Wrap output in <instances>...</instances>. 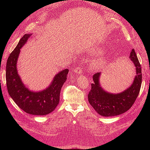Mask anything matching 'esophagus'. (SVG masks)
Segmentation results:
<instances>
[{
  "instance_id": "1",
  "label": "esophagus",
  "mask_w": 150,
  "mask_h": 150,
  "mask_svg": "<svg viewBox=\"0 0 150 150\" xmlns=\"http://www.w3.org/2000/svg\"><path fill=\"white\" fill-rule=\"evenodd\" d=\"M74 72H76V73H78V74H83L82 68H81L80 66H77L74 69Z\"/></svg>"
}]
</instances>
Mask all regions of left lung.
Listing matches in <instances>:
<instances>
[{
	"instance_id": "left-lung-1",
	"label": "left lung",
	"mask_w": 150,
	"mask_h": 150,
	"mask_svg": "<svg viewBox=\"0 0 150 150\" xmlns=\"http://www.w3.org/2000/svg\"><path fill=\"white\" fill-rule=\"evenodd\" d=\"M129 58L136 67L137 75L132 85L123 92L117 94L106 92L99 82L100 73L97 72L93 75L94 83L91 85V88L88 95V101L100 115L109 117L121 115L129 110L137 99L142 86V73L134 49L130 53Z\"/></svg>"
}]
</instances>
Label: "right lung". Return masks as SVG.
I'll return each instance as SVG.
<instances>
[{
  "label": "right lung",
  "instance_id": "obj_1",
  "mask_svg": "<svg viewBox=\"0 0 150 150\" xmlns=\"http://www.w3.org/2000/svg\"><path fill=\"white\" fill-rule=\"evenodd\" d=\"M31 34H25L10 54L6 64V84L8 93L17 105L25 112L33 115H46L55 110L59 103L62 85L67 79L69 70L58 73L51 86L40 92H32L27 89L18 75L16 64L20 49Z\"/></svg>",
  "mask_w": 150,
  "mask_h": 150
}]
</instances>
